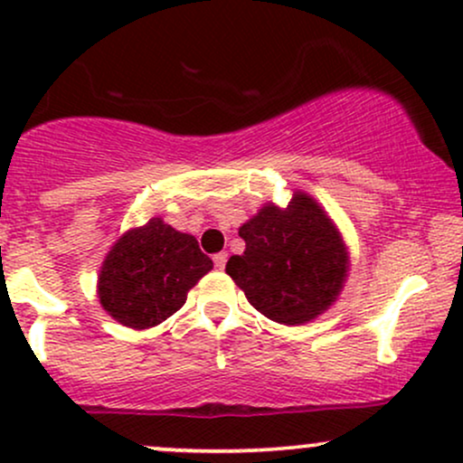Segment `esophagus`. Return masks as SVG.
Segmentation results:
<instances>
[{"label":"esophagus","instance_id":"esophagus-1","mask_svg":"<svg viewBox=\"0 0 463 463\" xmlns=\"http://www.w3.org/2000/svg\"><path fill=\"white\" fill-rule=\"evenodd\" d=\"M226 261H228V254H226V252H217L215 257H213L215 268H220V269L226 268Z\"/></svg>","mask_w":463,"mask_h":463}]
</instances>
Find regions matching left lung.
Instances as JSON below:
<instances>
[{
    "mask_svg": "<svg viewBox=\"0 0 463 463\" xmlns=\"http://www.w3.org/2000/svg\"><path fill=\"white\" fill-rule=\"evenodd\" d=\"M243 254L228 259L226 274L250 305L279 324H305L337 300L348 252L331 217L311 195L294 191L287 209L269 202L239 228Z\"/></svg>",
    "mask_w": 463,
    "mask_h": 463,
    "instance_id": "obj_1",
    "label": "left lung"
}]
</instances>
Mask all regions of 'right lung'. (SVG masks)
Masks as SVG:
<instances>
[{
  "instance_id": "1",
  "label": "right lung",
  "mask_w": 463,
  "mask_h": 463,
  "mask_svg": "<svg viewBox=\"0 0 463 463\" xmlns=\"http://www.w3.org/2000/svg\"><path fill=\"white\" fill-rule=\"evenodd\" d=\"M211 269L213 261L194 235L152 217L124 232L106 254L98 279L99 305L124 326H156L184 305L187 291Z\"/></svg>"
}]
</instances>
